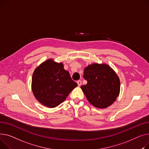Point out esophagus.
<instances>
[{"mask_svg": "<svg viewBox=\"0 0 149 149\" xmlns=\"http://www.w3.org/2000/svg\"><path fill=\"white\" fill-rule=\"evenodd\" d=\"M77 85L79 86H80L82 85V82H81V81H77Z\"/></svg>", "mask_w": 149, "mask_h": 149, "instance_id": "1", "label": "esophagus"}]
</instances>
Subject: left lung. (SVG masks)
Masks as SVG:
<instances>
[{
    "label": "left lung",
    "instance_id": "8db88e82",
    "mask_svg": "<svg viewBox=\"0 0 149 149\" xmlns=\"http://www.w3.org/2000/svg\"><path fill=\"white\" fill-rule=\"evenodd\" d=\"M86 85L81 86L86 99L94 107H109L118 97L120 81L116 72L107 64L94 63L84 68Z\"/></svg>",
    "mask_w": 149,
    "mask_h": 149
}]
</instances>
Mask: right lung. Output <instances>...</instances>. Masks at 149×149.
<instances>
[{
	"label": "right lung",
	"mask_w": 149,
	"mask_h": 149,
	"mask_svg": "<svg viewBox=\"0 0 149 149\" xmlns=\"http://www.w3.org/2000/svg\"><path fill=\"white\" fill-rule=\"evenodd\" d=\"M77 86L64 68L62 63L49 59L39 65L33 73L31 88L36 99L42 105L55 108Z\"/></svg>",
	"instance_id": "right-lung-1"
}]
</instances>
